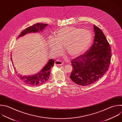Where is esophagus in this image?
<instances>
[{
    "label": "esophagus",
    "instance_id": "1",
    "mask_svg": "<svg viewBox=\"0 0 122 122\" xmlns=\"http://www.w3.org/2000/svg\"><path fill=\"white\" fill-rule=\"evenodd\" d=\"M54 64L56 65H62L63 64V62L59 60H57L55 61Z\"/></svg>",
    "mask_w": 122,
    "mask_h": 122
}]
</instances>
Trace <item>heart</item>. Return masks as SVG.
I'll return each mask as SVG.
<instances>
[{"label": "heart", "instance_id": "obj_1", "mask_svg": "<svg viewBox=\"0 0 122 122\" xmlns=\"http://www.w3.org/2000/svg\"><path fill=\"white\" fill-rule=\"evenodd\" d=\"M92 34L87 30L74 27H66L59 30L55 38L50 37L48 45L54 53H59L65 47L67 53L72 57L77 56L87 50L92 42Z\"/></svg>", "mask_w": 122, "mask_h": 122}]
</instances>
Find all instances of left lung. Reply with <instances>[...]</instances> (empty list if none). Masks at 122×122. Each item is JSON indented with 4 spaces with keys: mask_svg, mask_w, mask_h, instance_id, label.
Here are the masks:
<instances>
[{
    "mask_svg": "<svg viewBox=\"0 0 122 122\" xmlns=\"http://www.w3.org/2000/svg\"><path fill=\"white\" fill-rule=\"evenodd\" d=\"M93 29L95 36L92 46L71 61L73 68L70 78L81 86L97 81L106 72L111 61V49L105 36L94 25Z\"/></svg>",
    "mask_w": 122,
    "mask_h": 122,
    "instance_id": "8db88e82",
    "label": "left lung"
}]
</instances>
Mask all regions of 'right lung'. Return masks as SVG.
<instances>
[{
  "label": "right lung",
  "instance_id": "right-lung-1",
  "mask_svg": "<svg viewBox=\"0 0 122 122\" xmlns=\"http://www.w3.org/2000/svg\"><path fill=\"white\" fill-rule=\"evenodd\" d=\"M48 25L43 23H36L30 27L26 28L23 30L21 33L18 37V39L20 37H22L24 35L28 33H37L40 31H42L44 30L45 28ZM11 60L12 62V60L11 55ZM54 63V61L53 59H50L49 60L47 63L44 66V67L40 71V72L37 74L32 75H22L20 74H18L17 75L19 78L26 84L32 86H37L41 85L46 81H47L49 79L51 74V71L52 67H53ZM13 66L14 65L13 64ZM14 70L16 73L17 72L15 69V67H14Z\"/></svg>",
  "mask_w": 122,
  "mask_h": 122
}]
</instances>
